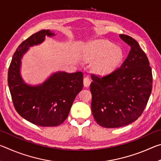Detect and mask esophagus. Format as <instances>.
I'll use <instances>...</instances> for the list:
<instances>
[{
    "label": "esophagus",
    "instance_id": "obj_1",
    "mask_svg": "<svg viewBox=\"0 0 161 161\" xmlns=\"http://www.w3.org/2000/svg\"><path fill=\"white\" fill-rule=\"evenodd\" d=\"M83 83H84V86L88 87V86H89V85H90V84H91V80L88 77H84V80H83Z\"/></svg>",
    "mask_w": 161,
    "mask_h": 161
}]
</instances>
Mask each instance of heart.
<instances>
[{
    "label": "heart",
    "mask_w": 161,
    "mask_h": 161,
    "mask_svg": "<svg viewBox=\"0 0 161 161\" xmlns=\"http://www.w3.org/2000/svg\"><path fill=\"white\" fill-rule=\"evenodd\" d=\"M87 61H96L93 70L100 75L110 74L115 70L123 59L122 49L108 41H97L89 44L84 53Z\"/></svg>",
    "instance_id": "obj_1"
}]
</instances>
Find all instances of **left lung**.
Segmentation results:
<instances>
[{
	"label": "left lung",
	"instance_id": "8db88e82",
	"mask_svg": "<svg viewBox=\"0 0 161 161\" xmlns=\"http://www.w3.org/2000/svg\"><path fill=\"white\" fill-rule=\"evenodd\" d=\"M119 37L130 47L121 66L103 77L91 76L92 114L104 128H119L137 120L152 91V69L146 53L131 37Z\"/></svg>",
	"mask_w": 161,
	"mask_h": 161
}]
</instances>
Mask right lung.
Returning a JSON list of instances; mask_svg holds the SVG:
<instances>
[{
    "label": "right lung",
    "instance_id": "1",
    "mask_svg": "<svg viewBox=\"0 0 161 161\" xmlns=\"http://www.w3.org/2000/svg\"><path fill=\"white\" fill-rule=\"evenodd\" d=\"M55 35L42 30L18 46L10 62L8 83L13 105L20 115L40 126H57L67 119L75 97L83 88V73H53L41 84L31 86L20 75L21 59L30 47L40 44L45 36Z\"/></svg>",
    "mask_w": 161,
    "mask_h": 161
}]
</instances>
